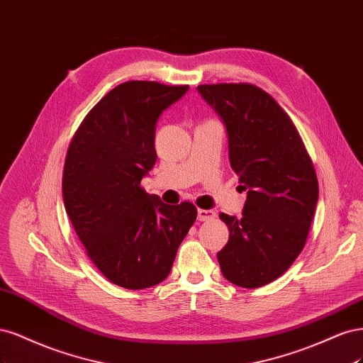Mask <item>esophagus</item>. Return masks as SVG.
<instances>
[{
  "mask_svg": "<svg viewBox=\"0 0 363 363\" xmlns=\"http://www.w3.org/2000/svg\"><path fill=\"white\" fill-rule=\"evenodd\" d=\"M216 218V213L211 209H197V220L199 221H209Z\"/></svg>",
  "mask_w": 363,
  "mask_h": 363,
  "instance_id": "obj_1",
  "label": "esophagus"
}]
</instances>
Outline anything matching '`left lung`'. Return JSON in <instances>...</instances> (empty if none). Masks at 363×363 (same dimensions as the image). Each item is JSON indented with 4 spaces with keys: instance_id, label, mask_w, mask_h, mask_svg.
<instances>
[{
    "instance_id": "8db88e82",
    "label": "left lung",
    "mask_w": 363,
    "mask_h": 363,
    "mask_svg": "<svg viewBox=\"0 0 363 363\" xmlns=\"http://www.w3.org/2000/svg\"><path fill=\"white\" fill-rule=\"evenodd\" d=\"M226 126L230 167L247 191L242 216L220 214L229 240L223 276L259 288L282 276L306 244L318 179L297 128L267 91L249 83L197 86Z\"/></svg>"
}]
</instances>
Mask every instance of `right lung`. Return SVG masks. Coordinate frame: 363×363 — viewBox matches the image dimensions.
I'll return each mask as SVG.
<instances>
[{
  "label": "right lung",
  "mask_w": 363,
  "mask_h": 363,
  "mask_svg": "<svg viewBox=\"0 0 363 363\" xmlns=\"http://www.w3.org/2000/svg\"><path fill=\"white\" fill-rule=\"evenodd\" d=\"M189 86L126 81L81 122L67 149L63 202L98 270L114 285L145 289L164 280L197 217L190 202L166 205L140 182L157 161L160 114Z\"/></svg>",
  "instance_id": "1"
}]
</instances>
